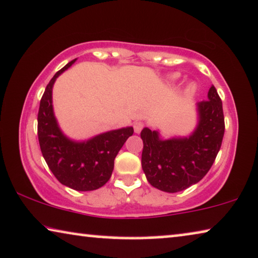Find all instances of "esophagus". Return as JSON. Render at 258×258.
Listing matches in <instances>:
<instances>
[{"label":"esophagus","instance_id":"34e87169","mask_svg":"<svg viewBox=\"0 0 258 258\" xmlns=\"http://www.w3.org/2000/svg\"><path fill=\"white\" fill-rule=\"evenodd\" d=\"M144 124L142 122H135L134 123V130H135L136 134H140L142 132V129H143Z\"/></svg>","mask_w":258,"mask_h":258}]
</instances>
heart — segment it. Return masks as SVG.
<instances>
[{"mask_svg":"<svg viewBox=\"0 0 258 258\" xmlns=\"http://www.w3.org/2000/svg\"><path fill=\"white\" fill-rule=\"evenodd\" d=\"M178 77H179V74L174 73V74H172V76H170V80L174 81L175 79H178ZM196 92H197V86L194 84H188L187 86H186V88H185V95L186 96H192Z\"/></svg>","mask_w":258,"mask_h":258,"instance_id":"obj_1","label":"heart"}]
</instances>
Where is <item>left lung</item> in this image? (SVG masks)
<instances>
[{
    "label": "left lung",
    "mask_w": 258,
    "mask_h": 258,
    "mask_svg": "<svg viewBox=\"0 0 258 258\" xmlns=\"http://www.w3.org/2000/svg\"><path fill=\"white\" fill-rule=\"evenodd\" d=\"M198 114L197 129L188 137L162 140L156 130H142V169L154 187L180 192L210 171L225 134L222 101L214 86L208 91V100L198 103Z\"/></svg>",
    "instance_id": "1"
}]
</instances>
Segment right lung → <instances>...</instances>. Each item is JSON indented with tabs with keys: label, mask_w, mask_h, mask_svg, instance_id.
<instances>
[{
	"label": "right lung",
	"mask_w": 258,
	"mask_h": 258,
	"mask_svg": "<svg viewBox=\"0 0 258 258\" xmlns=\"http://www.w3.org/2000/svg\"><path fill=\"white\" fill-rule=\"evenodd\" d=\"M74 61L58 71L46 86L38 110V141L47 166L62 185L76 191H93L110 179L115 157L134 128L111 130L86 142H74L61 133L52 107V87Z\"/></svg>",
	"instance_id": "right-lung-1"
}]
</instances>
